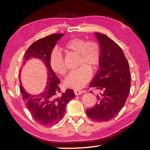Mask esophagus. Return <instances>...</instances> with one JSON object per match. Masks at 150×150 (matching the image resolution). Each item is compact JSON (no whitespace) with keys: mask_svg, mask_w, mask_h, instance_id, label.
Instances as JSON below:
<instances>
[{"mask_svg":"<svg viewBox=\"0 0 150 150\" xmlns=\"http://www.w3.org/2000/svg\"><path fill=\"white\" fill-rule=\"evenodd\" d=\"M73 91H74V93H75V95H81V94L85 92L84 91H81V90H77V89H75Z\"/></svg>","mask_w":150,"mask_h":150,"instance_id":"34e87169","label":"esophagus"}]
</instances>
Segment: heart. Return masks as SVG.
<instances>
[{
  "mask_svg": "<svg viewBox=\"0 0 150 150\" xmlns=\"http://www.w3.org/2000/svg\"><path fill=\"white\" fill-rule=\"evenodd\" d=\"M66 49L77 53V69L71 71L64 80L66 87L79 89L90 80L93 69L99 65L101 60V50L99 44L95 41L86 42L79 38H73L65 44ZM50 63L54 71L59 75L66 73V67L62 53L54 49L50 55Z\"/></svg>",
  "mask_w": 150,
  "mask_h": 150,
  "instance_id": "heart-1",
  "label": "heart"
}]
</instances>
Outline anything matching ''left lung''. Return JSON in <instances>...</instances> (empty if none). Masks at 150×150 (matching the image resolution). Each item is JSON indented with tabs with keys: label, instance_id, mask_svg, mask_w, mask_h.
<instances>
[{
	"label": "left lung",
	"instance_id": "left-lung-1",
	"mask_svg": "<svg viewBox=\"0 0 150 150\" xmlns=\"http://www.w3.org/2000/svg\"><path fill=\"white\" fill-rule=\"evenodd\" d=\"M95 34L100 47L101 60L89 87L100 93L95 106L86 112L91 120L106 122L115 117L126 103L130 90V72L121 47L107 35Z\"/></svg>",
	"mask_w": 150,
	"mask_h": 150
}]
</instances>
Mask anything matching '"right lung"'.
I'll use <instances>...</instances> for the list:
<instances>
[{"label":"right lung","instance_id":"right-lung-1","mask_svg":"<svg viewBox=\"0 0 150 150\" xmlns=\"http://www.w3.org/2000/svg\"><path fill=\"white\" fill-rule=\"evenodd\" d=\"M64 34H53L34 42L25 53L23 65L30 57L41 59L47 69L48 81L45 91L38 96L27 93L20 83V89L28 110L34 120L42 126H50L59 122L65 115L67 103L75 96L71 89L66 90L62 95L59 93V79L55 74L50 63V55L58 40ZM20 83H21L20 79Z\"/></svg>","mask_w":150,"mask_h":150}]
</instances>
